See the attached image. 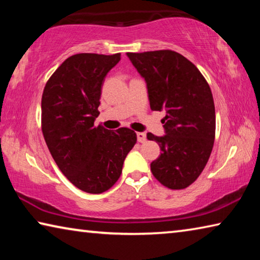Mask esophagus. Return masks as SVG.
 <instances>
[{
	"label": "esophagus",
	"mask_w": 260,
	"mask_h": 260,
	"mask_svg": "<svg viewBox=\"0 0 260 260\" xmlns=\"http://www.w3.org/2000/svg\"><path fill=\"white\" fill-rule=\"evenodd\" d=\"M136 136H138V141L140 143H144L147 141V135L146 133H143V132H139V133H136Z\"/></svg>",
	"instance_id": "1"
}]
</instances>
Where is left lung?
Returning <instances> with one entry per match:
<instances>
[{"instance_id":"left-lung-1","label":"left lung","mask_w":260,"mask_h":260,"mask_svg":"<svg viewBox=\"0 0 260 260\" xmlns=\"http://www.w3.org/2000/svg\"><path fill=\"white\" fill-rule=\"evenodd\" d=\"M147 82L152 111L165 109V135L147 134L156 141L160 156L150 165L162 186L184 189L203 172L215 136L213 96L203 74L173 50L127 52Z\"/></svg>"}]
</instances>
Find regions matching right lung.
<instances>
[{"instance_id":"add662e5","label":"right lung","mask_w":260,"mask_h":260,"mask_svg":"<svg viewBox=\"0 0 260 260\" xmlns=\"http://www.w3.org/2000/svg\"><path fill=\"white\" fill-rule=\"evenodd\" d=\"M120 54H77L65 59L43 89L41 126L52 158L82 191L101 193L119 179L136 134L94 126L104 78Z\"/></svg>"}]
</instances>
